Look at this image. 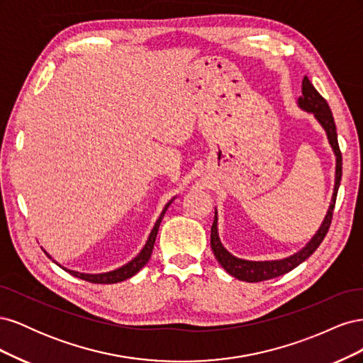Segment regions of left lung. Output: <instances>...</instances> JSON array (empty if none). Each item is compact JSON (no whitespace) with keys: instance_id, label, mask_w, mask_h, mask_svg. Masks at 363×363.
Wrapping results in <instances>:
<instances>
[{"instance_id":"obj_1","label":"left lung","mask_w":363,"mask_h":363,"mask_svg":"<svg viewBox=\"0 0 363 363\" xmlns=\"http://www.w3.org/2000/svg\"><path fill=\"white\" fill-rule=\"evenodd\" d=\"M301 96L296 100V106H298L301 111L312 113L315 119L318 121L328 139V144H330L333 155L336 157V167H335V184H333V194H332V200L330 206L327 208V213L323 219V223L320 228L316 230L315 235L307 240L306 245L300 248L294 255L277 259V260H247V259H240L233 256L221 242L218 233V211L215 207V219H213V225H212V233H211V247L215 255V259L218 260L219 265H221L230 276H233L238 280L248 281V283H255V281H263V280H269L274 277L283 276L294 268H296L303 263L307 257H309L312 252L320 247L323 242V239L325 238L328 227L332 224V216H333V208L336 203V195L337 189L340 184V177H342V156H340V150L337 145V133H336V125H335V119L332 115L330 107H328L327 101L324 98L318 94V91L311 83V80L304 77L303 84H301Z\"/></svg>"}]
</instances>
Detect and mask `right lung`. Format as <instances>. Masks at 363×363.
Wrapping results in <instances>:
<instances>
[{
    "label": "right lung",
    "instance_id": "right-lung-1",
    "mask_svg": "<svg viewBox=\"0 0 363 363\" xmlns=\"http://www.w3.org/2000/svg\"><path fill=\"white\" fill-rule=\"evenodd\" d=\"M175 199H177V195H175L174 199H171L167 204H164L162 213L159 215L157 221L155 223V227H152L151 233L148 235V239H147L145 245L142 247V250L138 252V255H136L133 259H131L130 262H127L125 265L119 267V268H116V269L107 271V272H100V274H89V272H79V271H74V269H68V268L62 267L60 263H57L56 260H54V259L48 255L47 250H43V248H42V250H43V252H45V255H47L54 263H57V265H59L62 269L69 272L71 276H74V277H79V279H82V280L91 281V283H119V281H124V280H127V279H130V277H133L135 274H138V272L148 263V260H150V257H151L152 248H155L157 232H159V227H160L162 219H163V216H164V212L168 211V207L171 206V203H172Z\"/></svg>",
    "mask_w": 363,
    "mask_h": 363
}]
</instances>
